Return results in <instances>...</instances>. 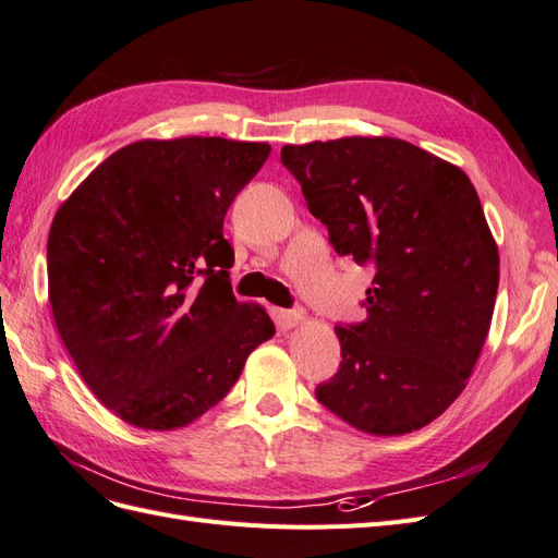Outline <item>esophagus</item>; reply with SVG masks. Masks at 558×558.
<instances>
[{
    "mask_svg": "<svg viewBox=\"0 0 558 558\" xmlns=\"http://www.w3.org/2000/svg\"><path fill=\"white\" fill-rule=\"evenodd\" d=\"M280 320L284 327H299L308 320V315H306V311H282Z\"/></svg>",
    "mask_w": 558,
    "mask_h": 558,
    "instance_id": "1",
    "label": "esophagus"
}]
</instances>
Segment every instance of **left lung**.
<instances>
[{
  "label": "left lung",
  "mask_w": 558,
  "mask_h": 558,
  "mask_svg": "<svg viewBox=\"0 0 558 558\" xmlns=\"http://www.w3.org/2000/svg\"><path fill=\"white\" fill-rule=\"evenodd\" d=\"M280 161L333 250L376 268L367 320L333 329L343 362L317 402L376 437L425 427L468 386L496 306L500 254L476 189L386 135L284 145Z\"/></svg>",
  "instance_id": "8db88e82"
}]
</instances>
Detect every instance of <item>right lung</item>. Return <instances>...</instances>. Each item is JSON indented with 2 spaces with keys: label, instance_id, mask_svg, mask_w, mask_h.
Segmentation results:
<instances>
[{
  "label": "right lung",
  "instance_id": "1",
  "mask_svg": "<svg viewBox=\"0 0 558 558\" xmlns=\"http://www.w3.org/2000/svg\"><path fill=\"white\" fill-rule=\"evenodd\" d=\"M266 142L140 140L60 205L49 231V301L90 392L121 421L178 429L225 400L254 348L276 333L235 301L229 205Z\"/></svg>",
  "mask_w": 558,
  "mask_h": 558
}]
</instances>
